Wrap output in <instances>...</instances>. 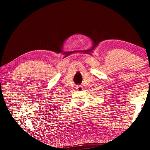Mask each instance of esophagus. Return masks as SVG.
Segmentation results:
<instances>
[{
    "label": "esophagus",
    "mask_w": 150,
    "mask_h": 150,
    "mask_svg": "<svg viewBox=\"0 0 150 150\" xmlns=\"http://www.w3.org/2000/svg\"><path fill=\"white\" fill-rule=\"evenodd\" d=\"M76 89H77V90L78 91H83V86L78 85L76 86Z\"/></svg>",
    "instance_id": "34e87169"
}]
</instances>
